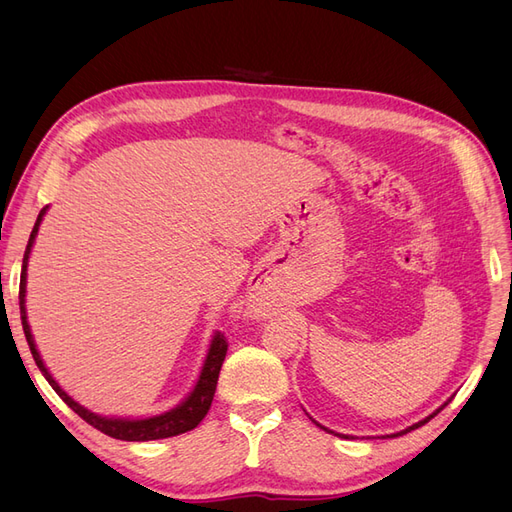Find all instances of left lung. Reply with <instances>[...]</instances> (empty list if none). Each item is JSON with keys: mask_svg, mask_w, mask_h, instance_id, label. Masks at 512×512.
<instances>
[{"mask_svg": "<svg viewBox=\"0 0 512 512\" xmlns=\"http://www.w3.org/2000/svg\"><path fill=\"white\" fill-rule=\"evenodd\" d=\"M446 404H448V401H446ZM446 404H444V406H446ZM444 406H442V408H444ZM442 408H438L436 412H433V414H429L427 418H423V421H418V423H414L412 427H408V429H404V431H399V433H393V436H391V438H397V436H404V433H408V431H412V429H418V427H421V425L429 423V421H431V418H433V416H436V414H438V412H440ZM320 427H322V425H320ZM322 429H324V427H322ZM327 431H329V429H327ZM331 433H333V431H331ZM344 438H348V436H344Z\"/></svg>", "mask_w": 512, "mask_h": 512, "instance_id": "obj_1", "label": "left lung"}]
</instances>
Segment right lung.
Here are the masks:
<instances>
[{
    "mask_svg": "<svg viewBox=\"0 0 512 512\" xmlns=\"http://www.w3.org/2000/svg\"><path fill=\"white\" fill-rule=\"evenodd\" d=\"M46 213V207L40 211L36 226L32 230V235H29L27 241V250L23 256V269H21V286H19V305H21V320H23V331H25V339L29 344V350H32L34 361L38 365V369L44 374V378L49 380V384L55 389V393L66 401V404L79 414L85 423H89L91 427L100 429L106 436H111L115 440H126V442H147V440H162V438H173L179 436V433H185L194 429L203 418L207 416L209 408H211V401L215 395V386H218V378H220V369L222 363L226 359V350H228V342L222 333H215L211 339V346H209V354L205 359L203 369H200V376L198 382L194 386V391L188 395V399L183 401L181 406H177L175 410L164 412L160 416H151V418H138V421H130V418H106V416H98L94 412H89L87 408H83L81 404H76V401L61 389V386L53 380V376L46 371L40 354L36 350L34 344V337L32 331H29V324H27V314H25V277H27V260H29V252H32V245L34 239L38 235V226L42 222V215Z\"/></svg>",
    "mask_w": 512,
    "mask_h": 512,
    "instance_id": "add662e5",
    "label": "right lung"
}]
</instances>
